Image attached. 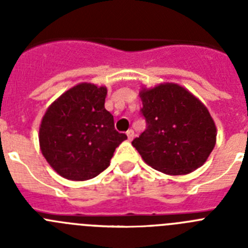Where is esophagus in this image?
<instances>
[{
	"label": "esophagus",
	"mask_w": 248,
	"mask_h": 248,
	"mask_svg": "<svg viewBox=\"0 0 248 248\" xmlns=\"http://www.w3.org/2000/svg\"><path fill=\"white\" fill-rule=\"evenodd\" d=\"M126 135H128V139L129 140H133V138H134V130L133 129H129L128 131H126Z\"/></svg>",
	"instance_id": "esophagus-1"
}]
</instances>
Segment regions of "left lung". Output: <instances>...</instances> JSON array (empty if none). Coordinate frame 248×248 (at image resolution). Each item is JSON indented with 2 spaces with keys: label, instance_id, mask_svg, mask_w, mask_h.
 Returning <instances> with one entry per match:
<instances>
[{
  "label": "left lung",
  "instance_id": "8db88e82",
  "mask_svg": "<svg viewBox=\"0 0 248 248\" xmlns=\"http://www.w3.org/2000/svg\"><path fill=\"white\" fill-rule=\"evenodd\" d=\"M146 129L131 144L157 171L184 175L205 163L216 143V126L189 91L165 83L140 92Z\"/></svg>",
  "mask_w": 248,
  "mask_h": 248
}]
</instances>
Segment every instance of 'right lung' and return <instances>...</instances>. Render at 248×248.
Returning a JSON list of instances; mask_svg holds the SVG:
<instances>
[{
	"mask_svg": "<svg viewBox=\"0 0 248 248\" xmlns=\"http://www.w3.org/2000/svg\"><path fill=\"white\" fill-rule=\"evenodd\" d=\"M107 88L78 84L50 105L39 128L43 156L61 176L84 181L104 171L126 135L104 108Z\"/></svg>",
	"mask_w": 248,
	"mask_h": 248,
	"instance_id": "1",
	"label": "right lung"
}]
</instances>
